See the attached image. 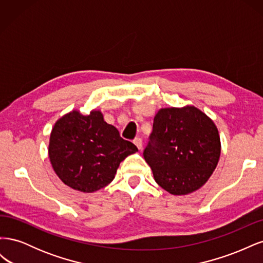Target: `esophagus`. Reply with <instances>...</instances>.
Segmentation results:
<instances>
[{"label":"esophagus","mask_w":263,"mask_h":263,"mask_svg":"<svg viewBox=\"0 0 263 263\" xmlns=\"http://www.w3.org/2000/svg\"><path fill=\"white\" fill-rule=\"evenodd\" d=\"M134 144L136 145V147H137L139 150L142 148V140H141V138H139V137L134 139Z\"/></svg>","instance_id":"esophagus-1"}]
</instances>
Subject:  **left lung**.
Masks as SVG:
<instances>
[{
	"label": "left lung",
	"mask_w": 263,
	"mask_h": 263,
	"mask_svg": "<svg viewBox=\"0 0 263 263\" xmlns=\"http://www.w3.org/2000/svg\"><path fill=\"white\" fill-rule=\"evenodd\" d=\"M216 125L192 105L164 107L157 112L150 141L144 151L155 181L172 195L202 187L220 157Z\"/></svg>",
	"instance_id": "left-lung-1"
}]
</instances>
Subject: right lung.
<instances>
[{
    "label": "right lung",
    "mask_w": 263,
    "mask_h": 263,
    "mask_svg": "<svg viewBox=\"0 0 263 263\" xmlns=\"http://www.w3.org/2000/svg\"><path fill=\"white\" fill-rule=\"evenodd\" d=\"M138 151L124 140L101 110L89 115L73 109L54 123L48 156L52 169L69 187L92 193L109 184L126 157Z\"/></svg>",
    "instance_id": "1"
}]
</instances>
